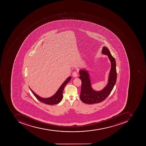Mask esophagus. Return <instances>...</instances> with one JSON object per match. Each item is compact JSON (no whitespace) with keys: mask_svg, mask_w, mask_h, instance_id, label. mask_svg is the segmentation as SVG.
I'll return each instance as SVG.
<instances>
[{"mask_svg":"<svg viewBox=\"0 0 146 146\" xmlns=\"http://www.w3.org/2000/svg\"><path fill=\"white\" fill-rule=\"evenodd\" d=\"M72 76L74 77H77L78 76V74L77 72H73L72 73Z\"/></svg>","mask_w":146,"mask_h":146,"instance_id":"1","label":"esophagus"}]
</instances>
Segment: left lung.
Wrapping results in <instances>:
<instances>
[{
  "mask_svg": "<svg viewBox=\"0 0 146 146\" xmlns=\"http://www.w3.org/2000/svg\"><path fill=\"white\" fill-rule=\"evenodd\" d=\"M102 53L107 55L110 59L111 68L109 75L108 83L107 86L101 91H96L92 88L89 74L85 70H80L79 78L82 81L81 89L80 98L85 104H92L100 103L110 95L115 84L117 79L116 62L115 58L112 56L110 51L107 47L104 46Z\"/></svg>",
  "mask_w": 146,
  "mask_h": 146,
  "instance_id": "left-lung-1",
  "label": "left lung"
}]
</instances>
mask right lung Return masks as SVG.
<instances>
[{"mask_svg":"<svg viewBox=\"0 0 146 146\" xmlns=\"http://www.w3.org/2000/svg\"><path fill=\"white\" fill-rule=\"evenodd\" d=\"M72 79V77H69L66 80L62 83V84L59 87L56 92L54 94L53 96L47 98H43L37 95L30 88L31 91L32 93L35 96L40 102H41L44 104L48 105H54L58 104L60 102L62 99V92L64 91V88L66 85L67 84L68 82Z\"/></svg>","mask_w":146,"mask_h":146,"instance_id":"obj_1","label":"right lung"}]
</instances>
